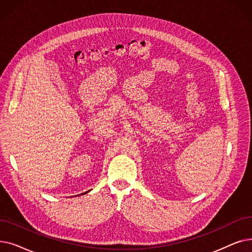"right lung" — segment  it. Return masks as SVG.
Masks as SVG:
<instances>
[{
    "label": "right lung",
    "mask_w": 252,
    "mask_h": 252,
    "mask_svg": "<svg viewBox=\"0 0 252 252\" xmlns=\"http://www.w3.org/2000/svg\"><path fill=\"white\" fill-rule=\"evenodd\" d=\"M89 191H90V190H89ZM86 192H87V191H85V192H84V193H86ZM84 193H81V194H84Z\"/></svg>",
    "instance_id": "obj_1"
}]
</instances>
